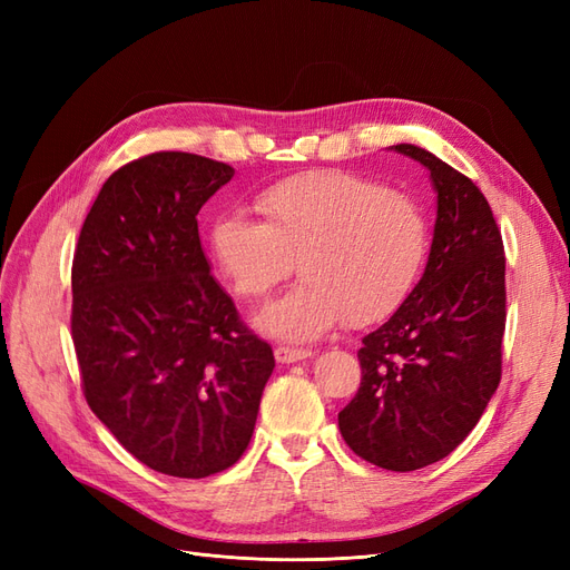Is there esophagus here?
Here are the masks:
<instances>
[{
  "label": "esophagus",
  "mask_w": 570,
  "mask_h": 570,
  "mask_svg": "<svg viewBox=\"0 0 570 570\" xmlns=\"http://www.w3.org/2000/svg\"><path fill=\"white\" fill-rule=\"evenodd\" d=\"M308 356H312V350L287 347V344H278V347H275V358H278L281 364H295V361H302Z\"/></svg>",
  "instance_id": "1"
}]
</instances>
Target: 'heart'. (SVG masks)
Returning <instances> with one entry per match:
<instances>
[{
	"mask_svg": "<svg viewBox=\"0 0 570 570\" xmlns=\"http://www.w3.org/2000/svg\"><path fill=\"white\" fill-rule=\"evenodd\" d=\"M262 223L214 220L212 256L239 299H266L292 268L302 283L258 316L266 333L316 340L340 321L392 316L423 271L430 230L423 206L402 189L344 170L273 183L254 199Z\"/></svg>",
	"mask_w": 570,
	"mask_h": 570,
	"instance_id": "1",
	"label": "heart"
}]
</instances>
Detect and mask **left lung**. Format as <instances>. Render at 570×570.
Returning a JSON list of instances; mask_svg holds the SVG:
<instances>
[{
    "label": "left lung",
    "instance_id": "obj_1",
    "mask_svg": "<svg viewBox=\"0 0 570 570\" xmlns=\"http://www.w3.org/2000/svg\"><path fill=\"white\" fill-rule=\"evenodd\" d=\"M438 193L433 247L421 283L361 340V385L337 413L350 450L387 471H419L469 438L502 381L507 256L480 187L421 147Z\"/></svg>",
    "mask_w": 570,
    "mask_h": 570
}]
</instances>
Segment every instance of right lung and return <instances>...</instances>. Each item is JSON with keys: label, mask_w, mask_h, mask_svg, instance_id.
Segmentation results:
<instances>
[{"label": "right lung", "mask_w": 570, "mask_h": 570, "mask_svg": "<svg viewBox=\"0 0 570 570\" xmlns=\"http://www.w3.org/2000/svg\"><path fill=\"white\" fill-rule=\"evenodd\" d=\"M233 174L187 151L120 166L73 254L85 400L137 461L174 478L214 475L245 454L275 366L199 243L197 214Z\"/></svg>", "instance_id": "right-lung-1"}]
</instances>
